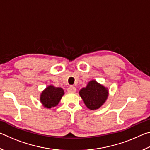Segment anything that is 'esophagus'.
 <instances>
[{"label": "esophagus", "mask_w": 150, "mask_h": 150, "mask_svg": "<svg viewBox=\"0 0 150 150\" xmlns=\"http://www.w3.org/2000/svg\"><path fill=\"white\" fill-rule=\"evenodd\" d=\"M76 91V88L74 87H69L67 88V92L69 93H74Z\"/></svg>", "instance_id": "1"}]
</instances>
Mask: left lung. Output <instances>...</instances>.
Listing matches in <instances>:
<instances>
[{"mask_svg": "<svg viewBox=\"0 0 150 150\" xmlns=\"http://www.w3.org/2000/svg\"><path fill=\"white\" fill-rule=\"evenodd\" d=\"M79 95L84 101L87 107L91 110H96L102 106L108 97V90L93 80L87 86L79 91Z\"/></svg>", "mask_w": 150, "mask_h": 150, "instance_id": "1", "label": "left lung"}]
</instances>
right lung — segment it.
I'll list each match as a JSON object with an SVG mask.
<instances>
[{
  "label": "right lung",
  "instance_id": "1",
  "mask_svg": "<svg viewBox=\"0 0 150 150\" xmlns=\"http://www.w3.org/2000/svg\"><path fill=\"white\" fill-rule=\"evenodd\" d=\"M63 95L64 91L62 88L50 85L42 93L40 101L44 107L50 108L58 105Z\"/></svg>",
  "mask_w": 150,
  "mask_h": 150
}]
</instances>
